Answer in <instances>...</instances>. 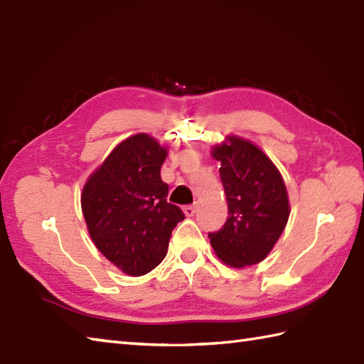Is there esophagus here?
Segmentation results:
<instances>
[{
  "instance_id": "esophagus-1",
  "label": "esophagus",
  "mask_w": 364,
  "mask_h": 364,
  "mask_svg": "<svg viewBox=\"0 0 364 364\" xmlns=\"http://www.w3.org/2000/svg\"><path fill=\"white\" fill-rule=\"evenodd\" d=\"M182 210H183L185 216L190 218V216H193V215L196 213V205H185Z\"/></svg>"
}]
</instances>
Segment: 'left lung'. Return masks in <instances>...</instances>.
<instances>
[{
	"label": "left lung",
	"mask_w": 364,
	"mask_h": 364,
	"mask_svg": "<svg viewBox=\"0 0 364 364\" xmlns=\"http://www.w3.org/2000/svg\"><path fill=\"white\" fill-rule=\"evenodd\" d=\"M210 154L221 161L220 176L229 205L221 230L208 233L216 257L241 269L263 262L276 246L289 218L284 177L255 143L225 135Z\"/></svg>",
	"instance_id": "left-lung-1"
}]
</instances>
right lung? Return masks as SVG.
<instances>
[{
	"label": "right lung",
	"instance_id": "add662e5",
	"mask_svg": "<svg viewBox=\"0 0 364 364\" xmlns=\"http://www.w3.org/2000/svg\"><path fill=\"white\" fill-rule=\"evenodd\" d=\"M168 148L148 134L118 143L88 176L80 207L100 252L127 276H144L161 263L182 210L166 200L160 168Z\"/></svg>",
	"mask_w": 364,
	"mask_h": 364
}]
</instances>
